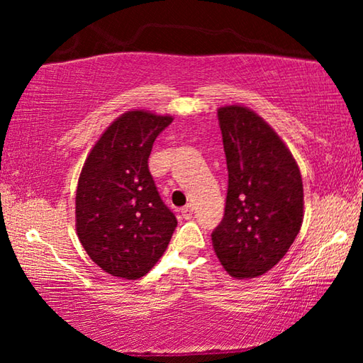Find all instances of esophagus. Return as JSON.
Returning a JSON list of instances; mask_svg holds the SVG:
<instances>
[{
    "label": "esophagus",
    "instance_id": "esophagus-1",
    "mask_svg": "<svg viewBox=\"0 0 363 363\" xmlns=\"http://www.w3.org/2000/svg\"><path fill=\"white\" fill-rule=\"evenodd\" d=\"M181 214H182V218H184V219H190V218H192V214H194V208H192V205H187L186 208H182Z\"/></svg>",
    "mask_w": 363,
    "mask_h": 363
}]
</instances>
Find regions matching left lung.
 <instances>
[{
	"label": "left lung",
	"instance_id": "8db88e82",
	"mask_svg": "<svg viewBox=\"0 0 363 363\" xmlns=\"http://www.w3.org/2000/svg\"><path fill=\"white\" fill-rule=\"evenodd\" d=\"M229 187L214 253L235 279L272 269L294 242L304 216L296 160L267 121L243 106L218 110Z\"/></svg>",
	"mask_w": 363,
	"mask_h": 363
}]
</instances>
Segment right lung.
I'll list each match as a JSON object with an SVG mask.
<instances>
[{"label": "right lung", "instance_id": "1", "mask_svg": "<svg viewBox=\"0 0 363 363\" xmlns=\"http://www.w3.org/2000/svg\"><path fill=\"white\" fill-rule=\"evenodd\" d=\"M173 116L130 110L91 149L78 179L77 233L113 277L136 280L155 266L177 225L149 171L155 139Z\"/></svg>", "mask_w": 363, "mask_h": 363}]
</instances>
